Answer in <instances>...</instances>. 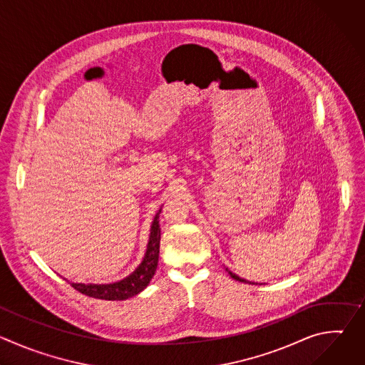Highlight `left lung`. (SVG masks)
I'll use <instances>...</instances> for the list:
<instances>
[{"label":"left lung","mask_w":365,"mask_h":365,"mask_svg":"<svg viewBox=\"0 0 365 365\" xmlns=\"http://www.w3.org/2000/svg\"><path fill=\"white\" fill-rule=\"evenodd\" d=\"M230 274H231V277H232V279H235V280H238V282H245V280H242V279H241V277H238V276H237V274H232V273H231V272H230Z\"/></svg>","instance_id":"obj_1"}]
</instances>
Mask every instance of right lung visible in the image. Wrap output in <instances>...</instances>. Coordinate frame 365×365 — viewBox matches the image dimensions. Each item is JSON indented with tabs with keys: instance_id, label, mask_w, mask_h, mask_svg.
I'll use <instances>...</instances> for the list:
<instances>
[{
	"instance_id": "obj_1",
	"label": "right lung",
	"mask_w": 365,
	"mask_h": 365,
	"mask_svg": "<svg viewBox=\"0 0 365 365\" xmlns=\"http://www.w3.org/2000/svg\"><path fill=\"white\" fill-rule=\"evenodd\" d=\"M160 212V211H159ZM160 251V225H159V214L154 217L151 224L150 240L147 245L145 255L141 264L125 279L111 283V284H82V283H71V286L86 294L89 297L102 299V300H124L138 294L144 290L150 280L153 279L155 269H158Z\"/></svg>"
}]
</instances>
